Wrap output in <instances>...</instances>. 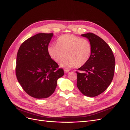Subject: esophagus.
<instances>
[{
  "label": "esophagus",
  "instance_id": "1",
  "mask_svg": "<svg viewBox=\"0 0 130 130\" xmlns=\"http://www.w3.org/2000/svg\"><path fill=\"white\" fill-rule=\"evenodd\" d=\"M64 73H68L69 72V70H68V69H64Z\"/></svg>",
  "mask_w": 130,
  "mask_h": 130
}]
</instances>
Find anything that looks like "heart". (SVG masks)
I'll list each match as a JSON object with an SVG mask.
<instances>
[{
    "mask_svg": "<svg viewBox=\"0 0 130 130\" xmlns=\"http://www.w3.org/2000/svg\"><path fill=\"white\" fill-rule=\"evenodd\" d=\"M57 45L48 47V53L53 61L61 63L63 67L71 68L77 66L81 67L89 61L92 53V46L86 39H81L73 35L66 34L57 40Z\"/></svg>",
    "mask_w": 130,
    "mask_h": 130,
    "instance_id": "obj_1",
    "label": "heart"
}]
</instances>
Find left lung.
Wrapping results in <instances>:
<instances>
[{"mask_svg": "<svg viewBox=\"0 0 130 130\" xmlns=\"http://www.w3.org/2000/svg\"><path fill=\"white\" fill-rule=\"evenodd\" d=\"M92 46V53L86 64L77 72V86L84 95L94 97L105 91L111 83L114 75L115 59L111 49L102 38L93 33L81 35Z\"/></svg>", "mask_w": 130, "mask_h": 130, "instance_id": "8db88e82", "label": "left lung"}]
</instances>
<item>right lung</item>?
<instances>
[{"label":"right lung","instance_id":"add662e5","mask_svg":"<svg viewBox=\"0 0 130 130\" xmlns=\"http://www.w3.org/2000/svg\"><path fill=\"white\" fill-rule=\"evenodd\" d=\"M53 34L40 33L21 44L18 50L16 75L22 88L30 96L47 98L54 93L63 69L51 58L48 46Z\"/></svg>","mask_w":130,"mask_h":130}]
</instances>
